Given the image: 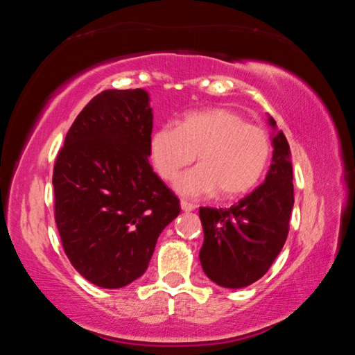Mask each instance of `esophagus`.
Here are the masks:
<instances>
[{"label":"esophagus","mask_w":355,"mask_h":355,"mask_svg":"<svg viewBox=\"0 0 355 355\" xmlns=\"http://www.w3.org/2000/svg\"><path fill=\"white\" fill-rule=\"evenodd\" d=\"M180 207H182L183 211H192V209H196V205H192V203L186 202V200L180 202Z\"/></svg>","instance_id":"esophagus-1"}]
</instances>
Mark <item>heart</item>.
I'll return each mask as SVG.
<instances>
[{"label":"heart","mask_w":355,"mask_h":355,"mask_svg":"<svg viewBox=\"0 0 355 355\" xmlns=\"http://www.w3.org/2000/svg\"><path fill=\"white\" fill-rule=\"evenodd\" d=\"M271 152L268 131L227 107L188 112L177 127H161L150 139V159L166 182H175L197 153L200 164L175 184L184 197L216 192L219 199H236L248 194L261 180Z\"/></svg>","instance_id":"b5f03b06"}]
</instances>
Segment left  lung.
Here are the masks:
<instances>
[{"label":"left lung","mask_w":355,"mask_h":355,"mask_svg":"<svg viewBox=\"0 0 355 355\" xmlns=\"http://www.w3.org/2000/svg\"><path fill=\"white\" fill-rule=\"evenodd\" d=\"M269 125L277 130L272 117ZM266 180L230 208L199 209L203 227V272L224 288H244L261 279L286 241L294 205L291 152L285 135L272 136Z\"/></svg>","instance_id":"1"}]
</instances>
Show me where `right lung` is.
<instances>
[{
    "label": "right lung",
    "instance_id": "add662e5",
    "mask_svg": "<svg viewBox=\"0 0 355 355\" xmlns=\"http://www.w3.org/2000/svg\"><path fill=\"white\" fill-rule=\"evenodd\" d=\"M153 112L144 89L103 91L78 114L59 150L53 188L65 255L101 288L147 271L180 200L148 163Z\"/></svg>",
    "mask_w": 355,
    "mask_h": 355
}]
</instances>
